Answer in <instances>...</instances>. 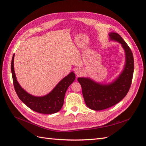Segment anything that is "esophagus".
Masks as SVG:
<instances>
[{"label": "esophagus", "mask_w": 146, "mask_h": 146, "mask_svg": "<svg viewBox=\"0 0 146 146\" xmlns=\"http://www.w3.org/2000/svg\"><path fill=\"white\" fill-rule=\"evenodd\" d=\"M75 73H76V74L77 75V77H79V76H80L82 74L83 71H82V70L81 69L77 68V69H75Z\"/></svg>", "instance_id": "esophagus-1"}]
</instances>
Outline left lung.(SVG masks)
<instances>
[{
  "instance_id": "8db88e82",
  "label": "left lung",
  "mask_w": 146,
  "mask_h": 146,
  "mask_svg": "<svg viewBox=\"0 0 146 146\" xmlns=\"http://www.w3.org/2000/svg\"><path fill=\"white\" fill-rule=\"evenodd\" d=\"M110 39L121 44L125 53L124 69L119 77L111 83L102 85L88 78L79 77L82 94L85 104L91 110H102L117 104L125 98L129 92L134 71L133 55L129 46L116 33H110Z\"/></svg>"
}]
</instances>
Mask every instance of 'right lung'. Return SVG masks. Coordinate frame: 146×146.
<instances>
[{
	"label": "right lung",
	"mask_w": 146,
	"mask_h": 146,
	"mask_svg": "<svg viewBox=\"0 0 146 146\" xmlns=\"http://www.w3.org/2000/svg\"><path fill=\"white\" fill-rule=\"evenodd\" d=\"M14 57L15 54L13 56L11 64L13 82L15 91L20 100L29 108L37 113L53 114L59 111L63 105L66 90L76 79L75 74L72 72L63 78L49 94L42 97H35L26 92L17 81L14 70Z\"/></svg>",
	"instance_id": "1"
}]
</instances>
